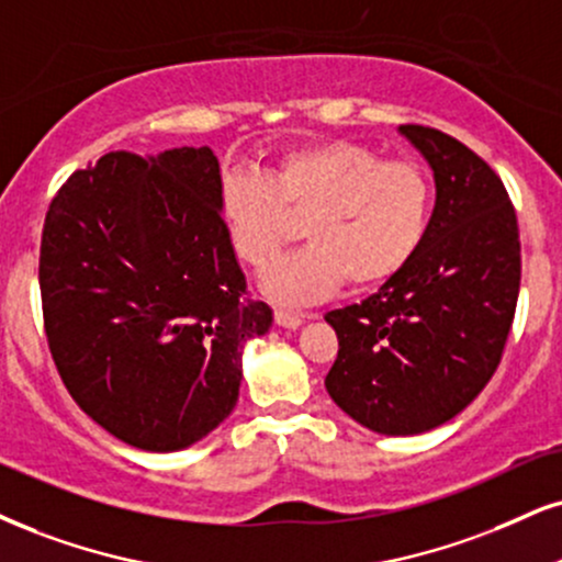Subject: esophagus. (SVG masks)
Wrapping results in <instances>:
<instances>
[{"label":"esophagus","instance_id":"obj_1","mask_svg":"<svg viewBox=\"0 0 562 562\" xmlns=\"http://www.w3.org/2000/svg\"><path fill=\"white\" fill-rule=\"evenodd\" d=\"M276 323L281 325V328H289V330H294V328H300V325L304 323V315H300V313H289V310H276Z\"/></svg>","mask_w":562,"mask_h":562}]
</instances>
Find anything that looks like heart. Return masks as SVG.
<instances>
[{
  "label": "heart",
  "instance_id": "heart-1",
  "mask_svg": "<svg viewBox=\"0 0 562 562\" xmlns=\"http://www.w3.org/2000/svg\"><path fill=\"white\" fill-rule=\"evenodd\" d=\"M221 213L234 252L268 268L307 218L310 247L276 262L260 289L279 304H310L398 276L425 241L432 182L412 161L351 140H323L283 150L260 171H232L221 182Z\"/></svg>",
  "mask_w": 562,
  "mask_h": 562
}]
</instances>
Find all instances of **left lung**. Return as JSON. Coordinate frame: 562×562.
Masks as SVG:
<instances>
[{
  "instance_id": "8db88e82",
  "label": "left lung",
  "mask_w": 562,
  "mask_h": 562,
  "mask_svg": "<svg viewBox=\"0 0 562 562\" xmlns=\"http://www.w3.org/2000/svg\"><path fill=\"white\" fill-rule=\"evenodd\" d=\"M398 133L432 169V216L398 276L325 315L338 336L325 391L372 432L419 435L461 414L501 364L521 241L501 177L474 150L419 124Z\"/></svg>"
}]
</instances>
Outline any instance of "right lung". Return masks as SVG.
Returning <instances> with one entry per match:
<instances>
[{
	"mask_svg": "<svg viewBox=\"0 0 562 562\" xmlns=\"http://www.w3.org/2000/svg\"><path fill=\"white\" fill-rule=\"evenodd\" d=\"M38 283L69 396L150 453L195 446L232 414L245 344L273 325L247 296L207 145L75 171L48 205Z\"/></svg>",
	"mask_w": 562,
	"mask_h": 562,
	"instance_id": "obj_1",
	"label": "right lung"
}]
</instances>
